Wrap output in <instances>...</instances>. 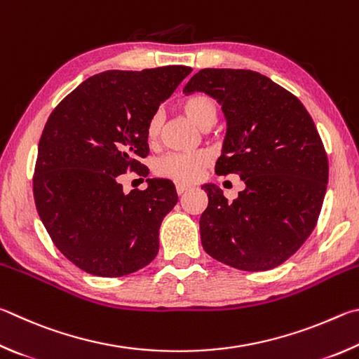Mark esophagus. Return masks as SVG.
I'll list each match as a JSON object with an SVG mask.
<instances>
[{
	"mask_svg": "<svg viewBox=\"0 0 359 359\" xmlns=\"http://www.w3.org/2000/svg\"><path fill=\"white\" fill-rule=\"evenodd\" d=\"M189 189L191 187L187 184H181V183L176 184V192H178V196H183V194H186Z\"/></svg>",
	"mask_w": 359,
	"mask_h": 359,
	"instance_id": "obj_1",
	"label": "esophagus"
}]
</instances>
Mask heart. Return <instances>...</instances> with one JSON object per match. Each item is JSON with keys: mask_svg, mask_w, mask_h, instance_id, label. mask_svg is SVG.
Wrapping results in <instances>:
<instances>
[{"mask_svg": "<svg viewBox=\"0 0 359 359\" xmlns=\"http://www.w3.org/2000/svg\"><path fill=\"white\" fill-rule=\"evenodd\" d=\"M180 109L184 115L197 124L200 129H208L216 123L219 107L208 94H194L180 102ZM162 128V115L156 111L151 115L144 134L148 143L159 140ZM211 153L206 149H197L192 153H168L156 162V173L163 178H170L180 183H194L200 178L203 170L210 165Z\"/></svg>", "mask_w": 359, "mask_h": 359, "instance_id": "heart-1", "label": "heart"}]
</instances>
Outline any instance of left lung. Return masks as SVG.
<instances>
[{"mask_svg":"<svg viewBox=\"0 0 359 359\" xmlns=\"http://www.w3.org/2000/svg\"><path fill=\"white\" fill-rule=\"evenodd\" d=\"M196 91L215 97L227 119L216 173L246 184L233 202L202 186L203 249L243 271L279 266L309 238L323 205L328 156L316 124L297 96L254 71L202 69L183 90Z\"/></svg>","mask_w":359,"mask_h":359,"instance_id":"1","label":"left lung"}]
</instances>
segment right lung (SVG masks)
Instances as JSON below:
<instances>
[{
	"mask_svg": "<svg viewBox=\"0 0 359 359\" xmlns=\"http://www.w3.org/2000/svg\"><path fill=\"white\" fill-rule=\"evenodd\" d=\"M192 72L187 66L105 71L55 107L42 130L34 202L60 252L83 271L121 278L154 260L162 219L178 202L168 180L123 192L119 176L147 178L144 129L161 102Z\"/></svg>",
	"mask_w": 359,
	"mask_h": 359,
	"instance_id": "add662e5",
	"label": "right lung"
}]
</instances>
